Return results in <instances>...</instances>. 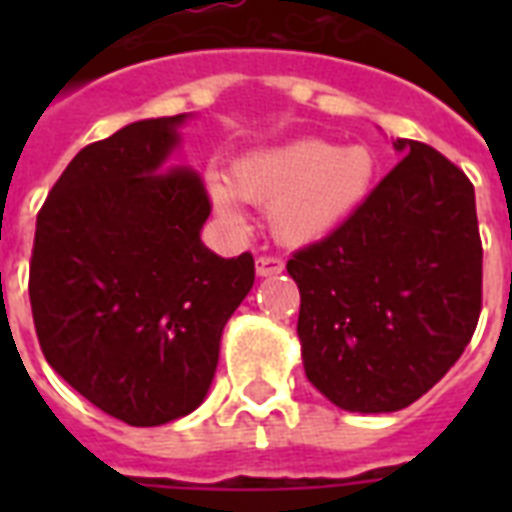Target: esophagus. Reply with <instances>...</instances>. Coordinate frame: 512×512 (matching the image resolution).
I'll use <instances>...</instances> for the list:
<instances>
[{
  "label": "esophagus",
  "mask_w": 512,
  "mask_h": 512,
  "mask_svg": "<svg viewBox=\"0 0 512 512\" xmlns=\"http://www.w3.org/2000/svg\"><path fill=\"white\" fill-rule=\"evenodd\" d=\"M255 268H257V276H279V273L284 271V260L273 255L257 257Z\"/></svg>",
  "instance_id": "obj_1"
}]
</instances>
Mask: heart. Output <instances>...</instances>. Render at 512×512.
Returning a JSON list of instances; mask_svg holds the SVG:
<instances>
[{
    "label": "heart",
    "mask_w": 512,
    "mask_h": 512,
    "mask_svg": "<svg viewBox=\"0 0 512 512\" xmlns=\"http://www.w3.org/2000/svg\"><path fill=\"white\" fill-rule=\"evenodd\" d=\"M377 177L372 148L297 138L236 159L231 180L207 177L209 199L225 220H239V196L268 204V225L287 247L327 239L356 215Z\"/></svg>",
    "instance_id": "obj_1"
}]
</instances>
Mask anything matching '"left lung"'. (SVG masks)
<instances>
[{
	"instance_id": "left-lung-1",
	"label": "left lung",
	"mask_w": 512,
	"mask_h": 512,
	"mask_svg": "<svg viewBox=\"0 0 512 512\" xmlns=\"http://www.w3.org/2000/svg\"><path fill=\"white\" fill-rule=\"evenodd\" d=\"M404 156L332 236L287 263L308 380L345 412H398L462 356L481 316L476 191L436 148Z\"/></svg>"
}]
</instances>
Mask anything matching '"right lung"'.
I'll return each instance as SVG.
<instances>
[{
	"label": "right lung",
	"instance_id": "right-lung-1",
	"mask_svg": "<svg viewBox=\"0 0 512 512\" xmlns=\"http://www.w3.org/2000/svg\"><path fill=\"white\" fill-rule=\"evenodd\" d=\"M188 116L127 124L71 159L36 215L28 297L42 353L90 404L135 428L204 401L255 260L201 241L209 196L172 167Z\"/></svg>",
	"mask_w": 512,
	"mask_h": 512
}]
</instances>
